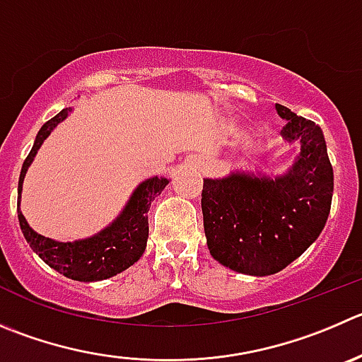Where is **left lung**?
<instances>
[{
  "label": "left lung",
  "mask_w": 362,
  "mask_h": 362,
  "mask_svg": "<svg viewBox=\"0 0 362 362\" xmlns=\"http://www.w3.org/2000/svg\"><path fill=\"white\" fill-rule=\"evenodd\" d=\"M286 120L281 135L300 144V154L282 175L230 172L204 179L202 216L209 254L247 275H272L308 250L330 211L334 172L322 127L275 105Z\"/></svg>",
  "instance_id": "obj_1"
}]
</instances>
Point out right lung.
<instances>
[{
    "label": "right lung",
    "mask_w": 362,
    "mask_h": 362,
    "mask_svg": "<svg viewBox=\"0 0 362 362\" xmlns=\"http://www.w3.org/2000/svg\"><path fill=\"white\" fill-rule=\"evenodd\" d=\"M69 112L71 108H64L58 115L47 120L37 133L35 144L21 168L19 187H17V216H19V226L24 238L30 243L33 252L39 254L44 263L72 281H103V279L120 274L142 257L147 245V236H149L147 211L151 208V202L168 185V179L154 175V177L140 183L120 211V215L108 227L99 230L98 235L90 236V238L64 243L54 242V240L35 233L19 209L24 175L28 172V167L32 165L44 140L49 136V133L62 120L67 119Z\"/></svg>",
    "instance_id": "obj_1"
}]
</instances>
